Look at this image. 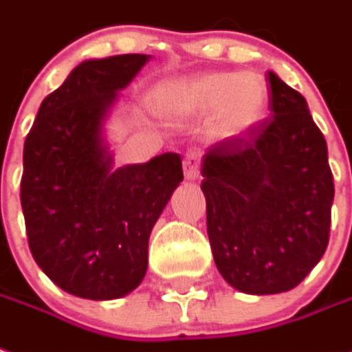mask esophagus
<instances>
[{
    "instance_id": "esophagus-1",
    "label": "esophagus",
    "mask_w": 352,
    "mask_h": 352,
    "mask_svg": "<svg viewBox=\"0 0 352 352\" xmlns=\"http://www.w3.org/2000/svg\"><path fill=\"white\" fill-rule=\"evenodd\" d=\"M183 169L186 179H190V181L198 179V177H200V160H198V156L192 154V152L186 154L183 160Z\"/></svg>"
}]
</instances>
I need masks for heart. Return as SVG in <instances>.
<instances>
[{
  "label": "heart",
  "mask_w": 352,
  "mask_h": 352,
  "mask_svg": "<svg viewBox=\"0 0 352 352\" xmlns=\"http://www.w3.org/2000/svg\"><path fill=\"white\" fill-rule=\"evenodd\" d=\"M162 112L204 118L213 112L223 137H242L261 124L269 104V85L255 72H208L164 85L156 93Z\"/></svg>",
  "instance_id": "b5f03b06"
}]
</instances>
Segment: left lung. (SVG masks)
I'll return each mask as SVG.
<instances>
[{"mask_svg":"<svg viewBox=\"0 0 352 352\" xmlns=\"http://www.w3.org/2000/svg\"><path fill=\"white\" fill-rule=\"evenodd\" d=\"M270 118L211 144L201 190L221 276L245 294L296 287L328 248L333 175L326 139L307 100L274 72Z\"/></svg>","mask_w":352,"mask_h":352,"instance_id":"1","label":"left lung"}]
</instances>
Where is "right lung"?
I'll return each instance as SVG.
<instances>
[{"label": "right lung", "instance_id": "1", "mask_svg": "<svg viewBox=\"0 0 352 352\" xmlns=\"http://www.w3.org/2000/svg\"><path fill=\"white\" fill-rule=\"evenodd\" d=\"M146 55L85 60L43 99L24 141L21 204L28 245L56 286L85 299H114L141 284L148 236L177 184L173 152L112 169L100 141L107 110Z\"/></svg>", "mask_w": 352, "mask_h": 352}]
</instances>
